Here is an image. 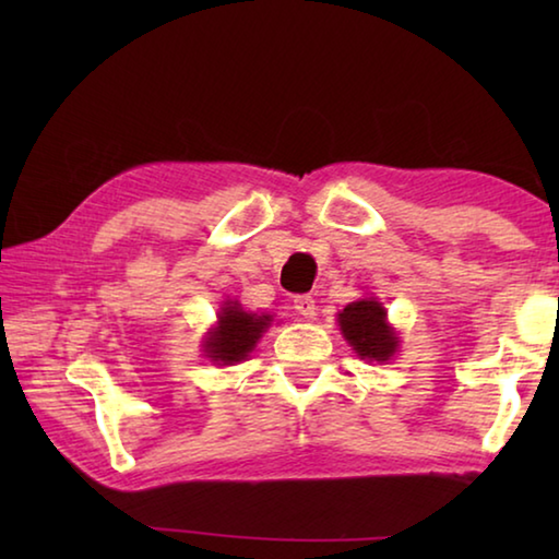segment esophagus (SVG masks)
Returning <instances> with one entry per match:
<instances>
[{
  "label": "esophagus",
  "mask_w": 559,
  "mask_h": 559,
  "mask_svg": "<svg viewBox=\"0 0 559 559\" xmlns=\"http://www.w3.org/2000/svg\"><path fill=\"white\" fill-rule=\"evenodd\" d=\"M293 308H296V313L300 318H306V320H313L316 318V310H318L316 300L310 298V296H298L296 300H293Z\"/></svg>",
  "instance_id": "esophagus-1"
}]
</instances>
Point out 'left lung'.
Returning <instances> with one entry per match:
<instances>
[{"label": "left lung", "instance_id": "obj_1", "mask_svg": "<svg viewBox=\"0 0 559 559\" xmlns=\"http://www.w3.org/2000/svg\"><path fill=\"white\" fill-rule=\"evenodd\" d=\"M340 330L349 347L370 362H386L400 347L394 328L386 323V310L377 298H359L337 313Z\"/></svg>", "mask_w": 559, "mask_h": 559}]
</instances>
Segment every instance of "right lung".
<instances>
[{"instance_id":"right-lung-1","label":"right lung","mask_w":559,"mask_h":559,"mask_svg":"<svg viewBox=\"0 0 559 559\" xmlns=\"http://www.w3.org/2000/svg\"><path fill=\"white\" fill-rule=\"evenodd\" d=\"M273 316H257L243 310L236 300H226L219 310V320L206 333L204 353L216 365H236L249 357V353L266 333Z\"/></svg>"}]
</instances>
